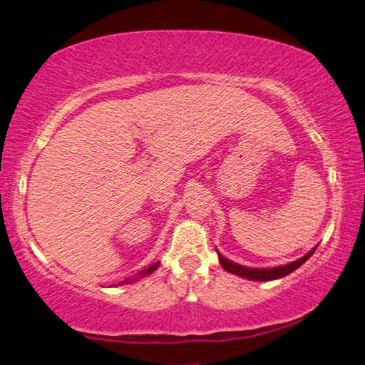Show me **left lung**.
Wrapping results in <instances>:
<instances>
[{"label": "left lung", "instance_id": "8db88e82", "mask_svg": "<svg viewBox=\"0 0 365 365\" xmlns=\"http://www.w3.org/2000/svg\"><path fill=\"white\" fill-rule=\"evenodd\" d=\"M314 252H315V248L314 250H310L305 257L299 258L297 262H292V263H287L282 266H276V268H268V269L247 268V266L237 264L234 262H230V259L224 258L221 253H217V255H219V263H221L222 268L225 271H229V273L242 276V277H245V279H252V281H271V279H279V277L287 276L289 273H292V271H296L300 264H304L312 255H314Z\"/></svg>", "mask_w": 365, "mask_h": 365}]
</instances>
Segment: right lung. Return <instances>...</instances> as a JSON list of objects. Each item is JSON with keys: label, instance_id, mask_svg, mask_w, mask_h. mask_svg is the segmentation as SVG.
Wrapping results in <instances>:
<instances>
[{"label": "right lung", "instance_id": "obj_1", "mask_svg": "<svg viewBox=\"0 0 365 365\" xmlns=\"http://www.w3.org/2000/svg\"><path fill=\"white\" fill-rule=\"evenodd\" d=\"M158 264H159V263H154V264L149 266V268H146V269H141V271H140V274H138V276H140V277H143V276H149V274L153 273V271H155V268H158ZM133 281H138V279H125L123 282H121V284H130V282H133Z\"/></svg>", "mask_w": 365, "mask_h": 365}]
</instances>
